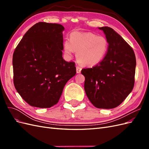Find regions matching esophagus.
I'll return each instance as SVG.
<instances>
[{
  "label": "esophagus",
  "mask_w": 149,
  "mask_h": 149,
  "mask_svg": "<svg viewBox=\"0 0 149 149\" xmlns=\"http://www.w3.org/2000/svg\"><path fill=\"white\" fill-rule=\"evenodd\" d=\"M81 71V68H80L79 66H76V73H80Z\"/></svg>",
  "instance_id": "34e87169"
}]
</instances>
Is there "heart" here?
Segmentation results:
<instances>
[{
    "label": "heart",
    "mask_w": 149,
    "mask_h": 149,
    "mask_svg": "<svg viewBox=\"0 0 149 149\" xmlns=\"http://www.w3.org/2000/svg\"><path fill=\"white\" fill-rule=\"evenodd\" d=\"M109 44L103 37L90 32L74 31L70 35V40L63 44L65 55L71 58L76 52V59L84 66L93 67L100 64L105 58Z\"/></svg>",
    "instance_id": "1"
}]
</instances>
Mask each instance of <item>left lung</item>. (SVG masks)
Returning a JSON list of instances; mask_svg holds the SVG:
<instances>
[{
	"mask_svg": "<svg viewBox=\"0 0 149 149\" xmlns=\"http://www.w3.org/2000/svg\"><path fill=\"white\" fill-rule=\"evenodd\" d=\"M99 29L106 35L109 48L100 64L81 70L84 91L96 107L112 109L132 91L136 59L132 48L113 29L108 26Z\"/></svg>",
	"mask_w": 149,
	"mask_h": 149,
	"instance_id": "1",
	"label": "left lung"
}]
</instances>
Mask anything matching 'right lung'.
<instances>
[{"label":"right lung","instance_id":"1","mask_svg":"<svg viewBox=\"0 0 149 149\" xmlns=\"http://www.w3.org/2000/svg\"><path fill=\"white\" fill-rule=\"evenodd\" d=\"M64 30L60 24L38 22L26 31L13 53L15 88L31 106L55 105L76 73L74 63L62 56Z\"/></svg>","mask_w":149,"mask_h":149}]
</instances>
